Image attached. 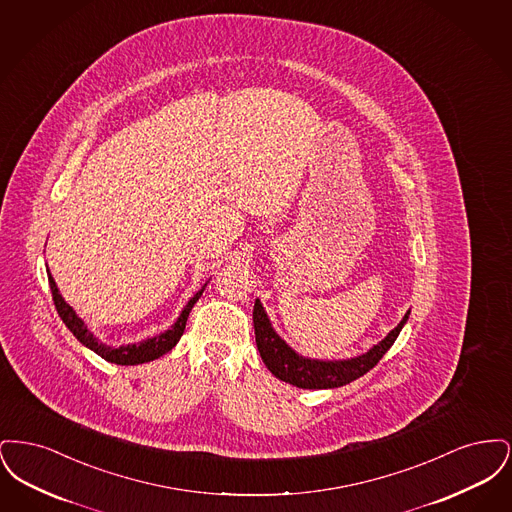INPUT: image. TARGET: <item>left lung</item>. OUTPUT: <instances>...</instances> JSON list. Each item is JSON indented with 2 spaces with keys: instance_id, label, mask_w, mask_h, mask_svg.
Wrapping results in <instances>:
<instances>
[{
  "instance_id": "left-lung-1",
  "label": "left lung",
  "mask_w": 512,
  "mask_h": 512,
  "mask_svg": "<svg viewBox=\"0 0 512 512\" xmlns=\"http://www.w3.org/2000/svg\"><path fill=\"white\" fill-rule=\"evenodd\" d=\"M409 313L411 311H407L403 320L368 353L349 361H336V363L311 361V359L299 357L292 347H288L286 341L280 340L278 334L272 330L270 320L259 299L253 305V326H255V341H257L261 359L278 380L303 390H326V388L345 386L378 365L380 359L388 353L393 341L397 340L403 324L409 318Z\"/></svg>"
}]
</instances>
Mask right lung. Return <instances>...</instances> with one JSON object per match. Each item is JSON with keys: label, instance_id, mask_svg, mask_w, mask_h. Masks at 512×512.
Segmentation results:
<instances>
[{"label": "right lung", "instance_id": "add662e5", "mask_svg": "<svg viewBox=\"0 0 512 512\" xmlns=\"http://www.w3.org/2000/svg\"><path fill=\"white\" fill-rule=\"evenodd\" d=\"M49 290H51V297H53V303H55V309L59 313L61 320L65 322V326L71 330L74 334V338L84 343L86 347H90L92 351H96L99 357H103L105 361L109 363H115V365H142V363H149L153 359H159L161 355L169 353L172 347L178 343L180 336L184 334V328H186V320L190 317V311L194 309L195 301L201 297V292L195 293L194 297L188 301V305L184 307L182 315L178 317V320L174 322L171 330L155 336V338H149L146 341H140V343H132V345H121V347H109V345H103L99 343L94 334L86 328V324L76 317V313L73 311V307H69V303H65V299L61 297V293L55 286V280L51 278L48 270Z\"/></svg>", "mask_w": 512, "mask_h": 512}]
</instances>
